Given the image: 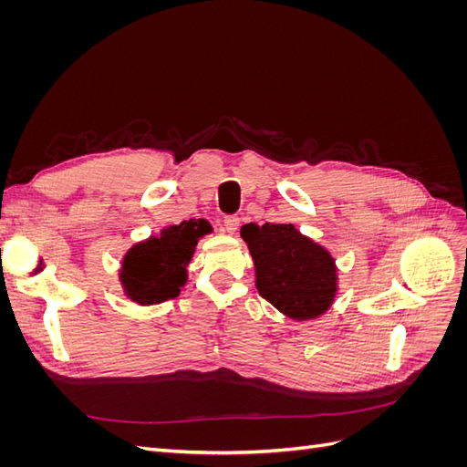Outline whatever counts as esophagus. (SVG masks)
I'll list each match as a JSON object with an SVG mask.
<instances>
[{"instance_id": "esophagus-1", "label": "esophagus", "mask_w": 467, "mask_h": 467, "mask_svg": "<svg viewBox=\"0 0 467 467\" xmlns=\"http://www.w3.org/2000/svg\"><path fill=\"white\" fill-rule=\"evenodd\" d=\"M223 228L228 234H235L239 228V218L237 216H225L223 218Z\"/></svg>"}]
</instances>
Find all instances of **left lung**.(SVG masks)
<instances>
[{
	"mask_svg": "<svg viewBox=\"0 0 467 467\" xmlns=\"http://www.w3.org/2000/svg\"><path fill=\"white\" fill-rule=\"evenodd\" d=\"M242 237L255 263V285L266 302L292 319L327 312L337 294V266L329 251L292 223H245Z\"/></svg>",
	"mask_w": 467,
	"mask_h": 467,
	"instance_id": "obj_1",
	"label": "left lung"
}]
</instances>
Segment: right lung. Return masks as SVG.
Wrapping results in <instances>:
<instances>
[{
  "label": "right lung",
  "mask_w": 467,
  "mask_h": 467,
  "mask_svg": "<svg viewBox=\"0 0 467 467\" xmlns=\"http://www.w3.org/2000/svg\"><path fill=\"white\" fill-rule=\"evenodd\" d=\"M212 232L206 220H185L169 225L155 237L129 249L120 268L124 294L140 306H153L179 296L187 282V265L199 239Z\"/></svg>",
  "instance_id": "obj_1"
}]
</instances>
